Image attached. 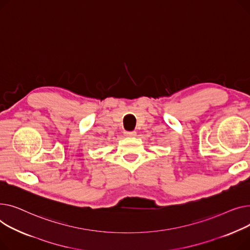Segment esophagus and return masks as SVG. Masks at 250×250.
<instances>
[{
  "instance_id": "esophagus-1",
  "label": "esophagus",
  "mask_w": 250,
  "mask_h": 250,
  "mask_svg": "<svg viewBox=\"0 0 250 250\" xmlns=\"http://www.w3.org/2000/svg\"><path fill=\"white\" fill-rule=\"evenodd\" d=\"M136 132L135 131H129V132H126L125 133V136H127V137H134V136H136Z\"/></svg>"
}]
</instances>
